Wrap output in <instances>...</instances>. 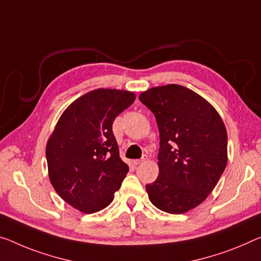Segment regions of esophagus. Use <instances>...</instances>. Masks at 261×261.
I'll use <instances>...</instances> for the list:
<instances>
[{
    "mask_svg": "<svg viewBox=\"0 0 261 261\" xmlns=\"http://www.w3.org/2000/svg\"><path fill=\"white\" fill-rule=\"evenodd\" d=\"M147 160V155H143L141 159H139V160H134L133 161V163L135 164V166H139V164H141V163H143L144 161H146Z\"/></svg>",
    "mask_w": 261,
    "mask_h": 261,
    "instance_id": "obj_1",
    "label": "esophagus"
}]
</instances>
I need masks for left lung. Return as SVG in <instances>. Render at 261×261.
I'll list each match as a JSON object with an SVG mask.
<instances>
[{
	"label": "left lung",
	"mask_w": 261,
	"mask_h": 261,
	"mask_svg": "<svg viewBox=\"0 0 261 261\" xmlns=\"http://www.w3.org/2000/svg\"><path fill=\"white\" fill-rule=\"evenodd\" d=\"M139 99L160 132V174L146 186L148 196L160 210L184 214L209 196L225 170V126L205 99L181 85L153 87Z\"/></svg>",
	"instance_id": "left-lung-1"
}]
</instances>
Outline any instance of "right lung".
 I'll list each match as a JSON object with an SVG mask.
<instances>
[{
	"label": "right lung",
	"instance_id": "add662e5",
	"mask_svg": "<svg viewBox=\"0 0 261 261\" xmlns=\"http://www.w3.org/2000/svg\"><path fill=\"white\" fill-rule=\"evenodd\" d=\"M128 91H91L66 108L46 144L49 177L57 194L85 212L105 209L128 170L120 159L112 125L129 107Z\"/></svg>",
	"mask_w": 261,
	"mask_h": 261
}]
</instances>
